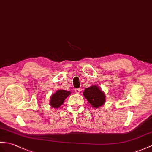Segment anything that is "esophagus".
I'll return each mask as SVG.
<instances>
[{
    "label": "esophagus",
    "instance_id": "1",
    "mask_svg": "<svg viewBox=\"0 0 152 152\" xmlns=\"http://www.w3.org/2000/svg\"><path fill=\"white\" fill-rule=\"evenodd\" d=\"M80 91H81L80 89H75V93H77V94H80Z\"/></svg>",
    "mask_w": 152,
    "mask_h": 152
}]
</instances>
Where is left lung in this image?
<instances>
[{"instance_id": "left-lung-1", "label": "left lung", "mask_w": 152, "mask_h": 152, "mask_svg": "<svg viewBox=\"0 0 152 152\" xmlns=\"http://www.w3.org/2000/svg\"><path fill=\"white\" fill-rule=\"evenodd\" d=\"M83 94L93 108L100 107L105 102V93L96 85L87 87L84 90Z\"/></svg>"}]
</instances>
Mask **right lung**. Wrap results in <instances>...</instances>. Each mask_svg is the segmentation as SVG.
I'll list each match as a JSON object with an SVG mask.
<instances>
[{
	"instance_id": "1",
	"label": "right lung",
	"mask_w": 152,
	"mask_h": 152,
	"mask_svg": "<svg viewBox=\"0 0 152 152\" xmlns=\"http://www.w3.org/2000/svg\"><path fill=\"white\" fill-rule=\"evenodd\" d=\"M70 94H71L70 91L63 89L58 90L55 93L51 95L50 100V106L55 109L59 107Z\"/></svg>"
}]
</instances>
